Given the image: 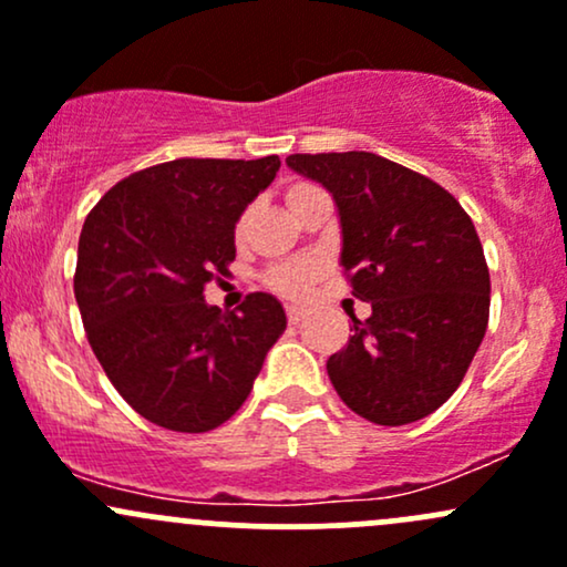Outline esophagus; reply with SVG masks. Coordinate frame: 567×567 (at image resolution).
Here are the masks:
<instances>
[{
	"label": "esophagus",
	"mask_w": 567,
	"mask_h": 567,
	"mask_svg": "<svg viewBox=\"0 0 567 567\" xmlns=\"http://www.w3.org/2000/svg\"><path fill=\"white\" fill-rule=\"evenodd\" d=\"M286 319H289V324H300V321L306 319V308H302V306H286Z\"/></svg>",
	"instance_id": "esophagus-1"
}]
</instances>
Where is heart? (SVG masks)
Listing matches in <instances>:
<instances>
[{
  "mask_svg": "<svg viewBox=\"0 0 567 567\" xmlns=\"http://www.w3.org/2000/svg\"><path fill=\"white\" fill-rule=\"evenodd\" d=\"M316 192H319V188H316L313 184L295 181V184H289L284 188V199H286V205H289V210L297 213L310 197H313ZM246 229H248V213H243V216L235 221V233H233L237 243L246 240ZM321 272H324V265H321V259H316V257L286 259V261H278V265H272L270 270H265L261 284H265L272 295L295 300V297L308 295V291L313 289V284L321 278Z\"/></svg>",
  "mask_w": 567,
  "mask_h": 567,
  "instance_id": "heart-1",
  "label": "heart"
}]
</instances>
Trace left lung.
<instances>
[{
	"instance_id": "obj_1",
	"label": "left lung",
	"mask_w": 567,
	"mask_h": 567,
	"mask_svg": "<svg viewBox=\"0 0 567 567\" xmlns=\"http://www.w3.org/2000/svg\"><path fill=\"white\" fill-rule=\"evenodd\" d=\"M338 203L343 276L373 313H351L327 359L334 392L383 427L419 422L456 392L489 321V267L471 216L427 175L368 151L291 154Z\"/></svg>"
}]
</instances>
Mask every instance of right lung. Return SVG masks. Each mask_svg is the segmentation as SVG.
Wrapping results in <instances>:
<instances>
[{"mask_svg":"<svg viewBox=\"0 0 567 567\" xmlns=\"http://www.w3.org/2000/svg\"><path fill=\"white\" fill-rule=\"evenodd\" d=\"M281 159H175L118 181L81 229L75 300L102 370L140 416L208 432L246 403L286 330L276 297L205 302L235 261V221Z\"/></svg>","mask_w":567,"mask_h":567,"instance_id":"add662e5","label":"right lung"}]
</instances>
